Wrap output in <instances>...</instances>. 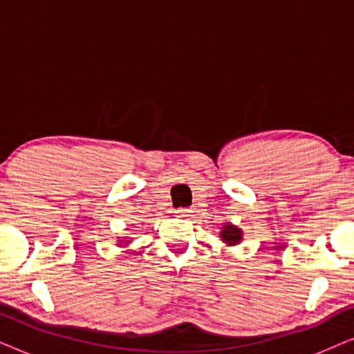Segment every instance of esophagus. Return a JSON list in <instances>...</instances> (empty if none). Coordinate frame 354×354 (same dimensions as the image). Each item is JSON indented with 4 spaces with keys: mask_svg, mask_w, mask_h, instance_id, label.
<instances>
[{
    "mask_svg": "<svg viewBox=\"0 0 354 354\" xmlns=\"http://www.w3.org/2000/svg\"><path fill=\"white\" fill-rule=\"evenodd\" d=\"M192 212H193V209H190V207H180V209L176 211V214L178 217H188V216H192Z\"/></svg>",
    "mask_w": 354,
    "mask_h": 354,
    "instance_id": "obj_1",
    "label": "esophagus"
}]
</instances>
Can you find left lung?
<instances>
[{"label":"left lung","instance_id":"8db88e82","mask_svg":"<svg viewBox=\"0 0 354 354\" xmlns=\"http://www.w3.org/2000/svg\"><path fill=\"white\" fill-rule=\"evenodd\" d=\"M241 229L239 227L230 224V222H224V227H222V232H221V239L224 243H227L229 246H234V245H239L241 241Z\"/></svg>","mask_w":354,"mask_h":354}]
</instances>
